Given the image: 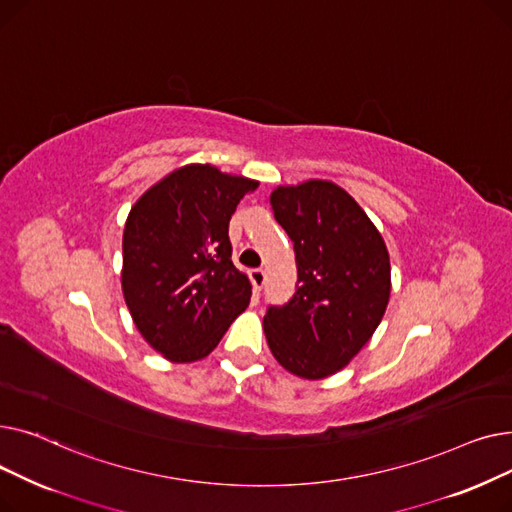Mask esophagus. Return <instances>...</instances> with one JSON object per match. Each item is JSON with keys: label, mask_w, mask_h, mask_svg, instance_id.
<instances>
[{"label": "esophagus", "mask_w": 512, "mask_h": 512, "mask_svg": "<svg viewBox=\"0 0 512 512\" xmlns=\"http://www.w3.org/2000/svg\"><path fill=\"white\" fill-rule=\"evenodd\" d=\"M249 278H251V282H253V292L259 294V292L263 290V286H265V280H267L265 270H261V267H255V270L249 272Z\"/></svg>", "instance_id": "34e87169"}]
</instances>
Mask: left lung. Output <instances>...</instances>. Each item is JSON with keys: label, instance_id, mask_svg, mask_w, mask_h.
<instances>
[{"label": "left lung", "instance_id": "8db88e82", "mask_svg": "<svg viewBox=\"0 0 512 512\" xmlns=\"http://www.w3.org/2000/svg\"><path fill=\"white\" fill-rule=\"evenodd\" d=\"M294 242L297 290L263 330L276 361L305 380L340 371L369 342L390 299V257L378 228L328 180L278 186L270 197Z\"/></svg>", "mask_w": 512, "mask_h": 512}]
</instances>
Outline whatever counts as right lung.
Returning <instances> with one entry per match:
<instances>
[{
  "mask_svg": "<svg viewBox=\"0 0 512 512\" xmlns=\"http://www.w3.org/2000/svg\"><path fill=\"white\" fill-rule=\"evenodd\" d=\"M257 180L209 164L174 170L132 205L122 238V292L134 326L174 363L207 357L249 307L228 224Z\"/></svg>",
  "mask_w": 512,
  "mask_h": 512,
  "instance_id": "add662e5",
  "label": "right lung"
}]
</instances>
